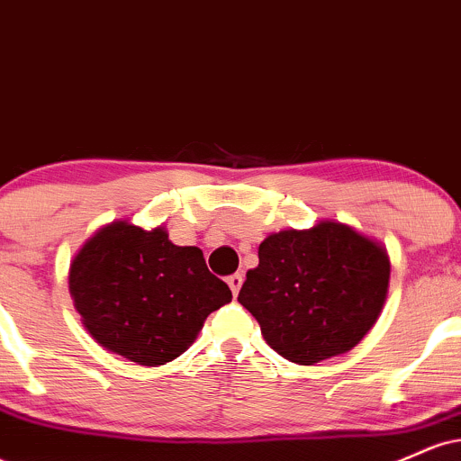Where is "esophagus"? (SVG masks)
<instances>
[{"instance_id": "esophagus-1", "label": "esophagus", "mask_w": 461, "mask_h": 461, "mask_svg": "<svg viewBox=\"0 0 461 461\" xmlns=\"http://www.w3.org/2000/svg\"><path fill=\"white\" fill-rule=\"evenodd\" d=\"M227 284H230L231 293L238 294V290H240V285H242V273H234V275H230V277H227Z\"/></svg>"}]
</instances>
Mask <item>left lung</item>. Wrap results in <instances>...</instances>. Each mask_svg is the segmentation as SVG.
<instances>
[{
  "mask_svg": "<svg viewBox=\"0 0 461 461\" xmlns=\"http://www.w3.org/2000/svg\"><path fill=\"white\" fill-rule=\"evenodd\" d=\"M240 301L264 340L301 366L351 351L379 319L390 282L385 247L345 223L264 238Z\"/></svg>",
  "mask_w": 461,
  "mask_h": 461,
  "instance_id": "obj_1",
  "label": "left lung"
}]
</instances>
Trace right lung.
Returning <instances> with one entry per match:
<instances>
[{"label":"right lung","instance_id":"obj_1","mask_svg":"<svg viewBox=\"0 0 461 461\" xmlns=\"http://www.w3.org/2000/svg\"><path fill=\"white\" fill-rule=\"evenodd\" d=\"M68 290L88 333L108 351L160 366L193 345L231 290L208 271L199 247H177L164 227L114 221L84 242Z\"/></svg>","mask_w":461,"mask_h":461}]
</instances>
